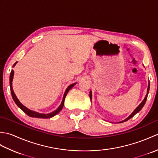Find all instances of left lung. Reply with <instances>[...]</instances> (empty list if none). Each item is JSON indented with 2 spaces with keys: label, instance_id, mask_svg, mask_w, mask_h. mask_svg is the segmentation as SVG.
Wrapping results in <instances>:
<instances>
[{
  "label": "left lung",
  "instance_id": "1",
  "mask_svg": "<svg viewBox=\"0 0 158 158\" xmlns=\"http://www.w3.org/2000/svg\"><path fill=\"white\" fill-rule=\"evenodd\" d=\"M149 85H148V88H147V95H146V96H145V99H144L143 100V102L140 104V105H139V106L137 107V108L134 110V112L131 114V115L127 117V119H126L125 120H123V121H122V122H120V123H122V122H126V121H127L128 119H130V118H132V117H133V116H135L136 114L137 113H139L140 110H141V109L143 108V106L145 105V102H146V100H147V96H148V94H149ZM89 97H90V98L92 99V92L90 91V92H89Z\"/></svg>",
  "mask_w": 158,
  "mask_h": 158
}]
</instances>
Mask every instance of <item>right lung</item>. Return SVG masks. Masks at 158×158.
<instances>
[{
	"label": "right lung",
	"mask_w": 158,
	"mask_h": 158,
	"mask_svg": "<svg viewBox=\"0 0 158 158\" xmlns=\"http://www.w3.org/2000/svg\"><path fill=\"white\" fill-rule=\"evenodd\" d=\"M15 64L14 65H13V66L15 65ZM13 74H14V71H13V70H12L11 72V74H10V77H9V81H9V83H10V89H11V96L13 97V100H14V102H15L16 105H18L19 107V108L23 110V111L26 114V115H28V116L32 117H36V118H42V119L50 118V117H52L53 116H55L56 114H58L63 108L64 104V100H65L67 93H68L69 90L71 89L74 85H75V83H73V84H71L70 85H69L68 88H67V89H66V91L64 92V96H63L62 102L61 103V105H60V106L58 107V109H57L56 110H54V111L52 112V113H48V114H42V113H37V112L33 111V110H31L27 109L26 106H23L22 104L19 101V100L18 98H17V97L14 94V92H13V88H12V81H13Z\"/></svg>",
	"instance_id": "add662e5"
}]
</instances>
